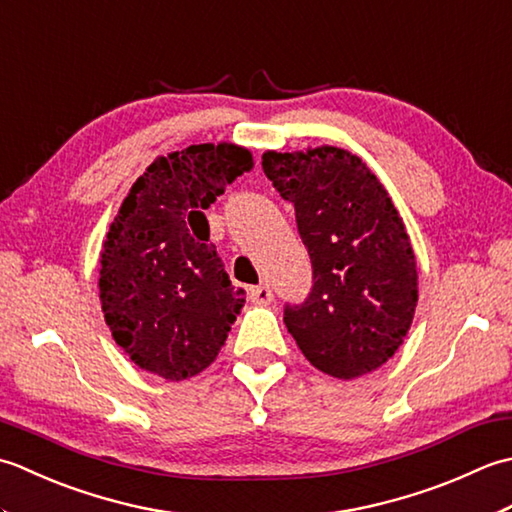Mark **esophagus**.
<instances>
[{"instance_id":"esophagus-1","label":"esophagus","mask_w":512,"mask_h":512,"mask_svg":"<svg viewBox=\"0 0 512 512\" xmlns=\"http://www.w3.org/2000/svg\"><path fill=\"white\" fill-rule=\"evenodd\" d=\"M249 298H252V302H256V305H267V302H271V298H274V294H271V287L263 283V285L249 287Z\"/></svg>"}]
</instances>
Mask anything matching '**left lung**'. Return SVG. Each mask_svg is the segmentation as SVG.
<instances>
[{
  "label": "left lung",
  "mask_w": 512,
  "mask_h": 512,
  "mask_svg": "<svg viewBox=\"0 0 512 512\" xmlns=\"http://www.w3.org/2000/svg\"><path fill=\"white\" fill-rule=\"evenodd\" d=\"M263 170L294 203L314 287L285 325L322 373L353 380L393 358L417 307L415 254L375 174L347 150L265 152Z\"/></svg>",
  "instance_id": "left-lung-1"
}]
</instances>
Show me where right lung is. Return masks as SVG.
Wrapping results in <instances>:
<instances>
[{
	"label": "right lung",
	"instance_id": "right-lung-1",
	"mask_svg": "<svg viewBox=\"0 0 512 512\" xmlns=\"http://www.w3.org/2000/svg\"><path fill=\"white\" fill-rule=\"evenodd\" d=\"M252 152L201 143L159 156L132 185L110 225L99 265L101 309L134 364L179 382L216 360L243 307L210 241L207 210ZM194 222L206 234L189 232Z\"/></svg>",
	"mask_w": 512,
	"mask_h": 512
}]
</instances>
